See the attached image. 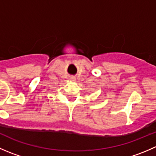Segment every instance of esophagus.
<instances>
[{
	"label": "esophagus",
	"mask_w": 156,
	"mask_h": 156,
	"mask_svg": "<svg viewBox=\"0 0 156 156\" xmlns=\"http://www.w3.org/2000/svg\"><path fill=\"white\" fill-rule=\"evenodd\" d=\"M70 80H71V81H75V77H71V78H70Z\"/></svg>",
	"instance_id": "obj_1"
}]
</instances>
